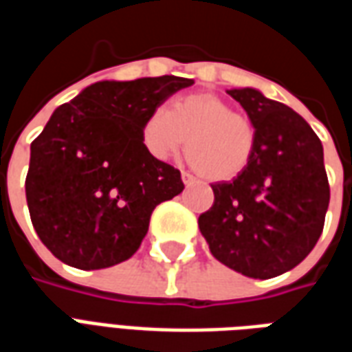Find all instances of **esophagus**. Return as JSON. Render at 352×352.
I'll return each instance as SVG.
<instances>
[{
  "instance_id": "esophagus-1",
  "label": "esophagus",
  "mask_w": 352,
  "mask_h": 352,
  "mask_svg": "<svg viewBox=\"0 0 352 352\" xmlns=\"http://www.w3.org/2000/svg\"><path fill=\"white\" fill-rule=\"evenodd\" d=\"M183 183H184V186H190V184H194V181H196V179H194V177L190 175V173H186V171H183Z\"/></svg>"
}]
</instances>
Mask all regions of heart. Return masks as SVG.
Here are the masks:
<instances>
[{
	"mask_svg": "<svg viewBox=\"0 0 352 352\" xmlns=\"http://www.w3.org/2000/svg\"><path fill=\"white\" fill-rule=\"evenodd\" d=\"M186 138L188 158L213 183L241 175L256 148V128L251 118L209 92L179 98L169 113L154 109L139 128L143 148L160 162L169 160Z\"/></svg>",
	"mask_w": 352,
	"mask_h": 352,
	"instance_id": "obj_1",
	"label": "heart"
}]
</instances>
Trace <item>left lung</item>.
Masks as SVG:
<instances>
[{
    "label": "left lung",
    "instance_id": "1",
    "mask_svg": "<svg viewBox=\"0 0 352 352\" xmlns=\"http://www.w3.org/2000/svg\"><path fill=\"white\" fill-rule=\"evenodd\" d=\"M228 94L254 122L256 148L241 175L211 184L213 207L198 226L219 262L272 279L300 264L324 228L330 186L322 143L285 103L254 88Z\"/></svg>",
    "mask_w": 352,
    "mask_h": 352
}]
</instances>
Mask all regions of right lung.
I'll return each mask as SVG.
<instances>
[{
  "label": "right lung",
  "mask_w": 352,
  "mask_h": 352,
  "mask_svg": "<svg viewBox=\"0 0 352 352\" xmlns=\"http://www.w3.org/2000/svg\"><path fill=\"white\" fill-rule=\"evenodd\" d=\"M194 80H101L52 113L26 175L32 224L64 264L103 270L138 251L154 207L184 188L181 171L146 153L145 116Z\"/></svg>",
  "instance_id": "right-lung-1"
}]
</instances>
